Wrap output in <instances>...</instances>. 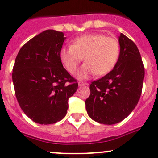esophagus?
<instances>
[{
	"instance_id": "esophagus-1",
	"label": "esophagus",
	"mask_w": 158,
	"mask_h": 158,
	"mask_svg": "<svg viewBox=\"0 0 158 158\" xmlns=\"http://www.w3.org/2000/svg\"><path fill=\"white\" fill-rule=\"evenodd\" d=\"M88 85L89 84L87 83V82H79V86H81V85Z\"/></svg>"
}]
</instances>
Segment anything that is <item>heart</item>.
Wrapping results in <instances>:
<instances>
[{
    "instance_id": "heart-1",
    "label": "heart",
    "mask_w": 158,
    "mask_h": 158,
    "mask_svg": "<svg viewBox=\"0 0 158 158\" xmlns=\"http://www.w3.org/2000/svg\"><path fill=\"white\" fill-rule=\"evenodd\" d=\"M120 53V43L116 38L91 33L76 38L72 46L63 47L60 58L70 74L76 73L85 59L86 63L79 69L78 77L88 79L95 74L104 76L110 73L117 64Z\"/></svg>"
}]
</instances>
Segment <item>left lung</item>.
<instances>
[{"label":"left lung","mask_w":158,"mask_h":158,"mask_svg":"<svg viewBox=\"0 0 158 158\" xmlns=\"http://www.w3.org/2000/svg\"><path fill=\"white\" fill-rule=\"evenodd\" d=\"M121 53L114 69L92 82L85 100L89 117L105 125L118 123L138 104L142 92L144 66L135 43L123 33L119 36Z\"/></svg>","instance_id":"obj_1"}]
</instances>
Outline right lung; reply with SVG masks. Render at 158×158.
Returning a JSON list of instances; mask_svg holds the SVG:
<instances>
[{
    "label": "right lung",
    "mask_w": 158,
    "mask_h": 158,
    "mask_svg": "<svg viewBox=\"0 0 158 158\" xmlns=\"http://www.w3.org/2000/svg\"><path fill=\"white\" fill-rule=\"evenodd\" d=\"M63 32L47 30L27 42L13 68L14 92L20 107L36 123L54 124L66 116L68 99L78 89L63 67L60 52Z\"/></svg>",
    "instance_id": "obj_1"
}]
</instances>
